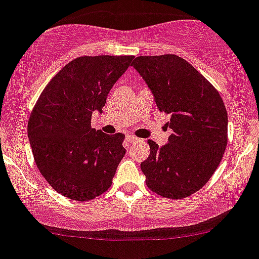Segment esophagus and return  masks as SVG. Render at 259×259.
<instances>
[{"instance_id": "1", "label": "esophagus", "mask_w": 259, "mask_h": 259, "mask_svg": "<svg viewBox=\"0 0 259 259\" xmlns=\"http://www.w3.org/2000/svg\"><path fill=\"white\" fill-rule=\"evenodd\" d=\"M126 141L127 143H135V141L138 140V138L137 137H133V135H126Z\"/></svg>"}]
</instances>
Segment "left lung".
<instances>
[{
    "mask_svg": "<svg viewBox=\"0 0 259 259\" xmlns=\"http://www.w3.org/2000/svg\"><path fill=\"white\" fill-rule=\"evenodd\" d=\"M154 94L160 111L170 115L172 134L160 148L148 140L150 155L141 162L146 186L172 200L205 186L227 146V110L219 91L176 54L140 56L133 62Z\"/></svg>",
    "mask_w": 259,
    "mask_h": 259,
    "instance_id": "obj_1",
    "label": "left lung"
}]
</instances>
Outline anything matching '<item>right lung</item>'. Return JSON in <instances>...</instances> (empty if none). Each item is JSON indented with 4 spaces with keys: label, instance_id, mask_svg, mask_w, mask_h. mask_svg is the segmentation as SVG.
I'll return each instance as SVG.
<instances>
[{
    "label": "right lung",
    "instance_id": "right-lung-1",
    "mask_svg": "<svg viewBox=\"0 0 259 259\" xmlns=\"http://www.w3.org/2000/svg\"><path fill=\"white\" fill-rule=\"evenodd\" d=\"M134 56H83L65 64L46 85L28 120L34 162L58 194L89 201L111 186L125 155V135L92 129L108 93Z\"/></svg>",
    "mask_w": 259,
    "mask_h": 259
}]
</instances>
